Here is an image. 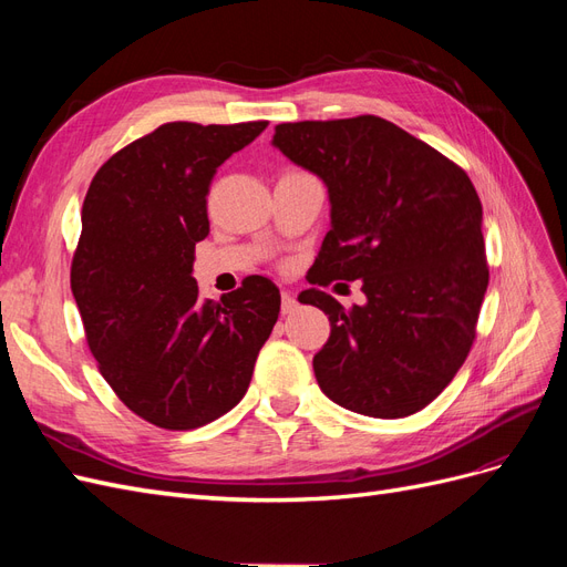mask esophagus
<instances>
[{
  "mask_svg": "<svg viewBox=\"0 0 567 567\" xmlns=\"http://www.w3.org/2000/svg\"><path fill=\"white\" fill-rule=\"evenodd\" d=\"M298 310V300L293 293H288V290H284L281 293V312L284 315H293Z\"/></svg>",
  "mask_w": 567,
  "mask_h": 567,
  "instance_id": "obj_1",
  "label": "esophagus"
}]
</instances>
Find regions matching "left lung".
Returning <instances> with one entry per match:
<instances>
[{
	"instance_id": "obj_1",
	"label": "left lung",
	"mask_w": 567,
	"mask_h": 567,
	"mask_svg": "<svg viewBox=\"0 0 567 567\" xmlns=\"http://www.w3.org/2000/svg\"><path fill=\"white\" fill-rule=\"evenodd\" d=\"M271 146L329 188L319 286L359 279L367 296L352 310L317 288L298 298L331 321L312 362L321 392L373 419L416 414L466 362L485 300L475 186L433 146L375 115L284 123Z\"/></svg>"
}]
</instances>
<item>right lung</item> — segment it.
<instances>
[{"label": "right lung", "instance_id": "add662e5", "mask_svg": "<svg viewBox=\"0 0 567 567\" xmlns=\"http://www.w3.org/2000/svg\"><path fill=\"white\" fill-rule=\"evenodd\" d=\"M267 123H167L117 151L82 205L71 288L101 375L144 421L192 431L227 414L279 319V288L248 277L200 300L196 244L217 167Z\"/></svg>", "mask_w": 567, "mask_h": 567}]
</instances>
